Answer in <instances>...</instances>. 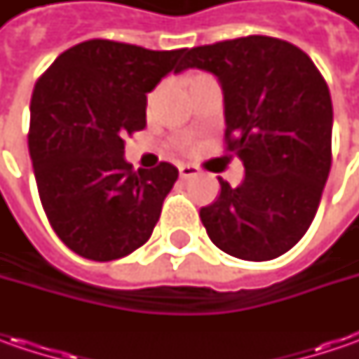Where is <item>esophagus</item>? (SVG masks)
<instances>
[{"mask_svg":"<svg viewBox=\"0 0 359 359\" xmlns=\"http://www.w3.org/2000/svg\"><path fill=\"white\" fill-rule=\"evenodd\" d=\"M200 170L196 168V165H189V163H182L180 165V177L182 180H189V177H194V175H198Z\"/></svg>","mask_w":359,"mask_h":359,"instance_id":"34e87169","label":"esophagus"}]
</instances>
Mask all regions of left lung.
<instances>
[{
    "instance_id": "8db88e82",
    "label": "left lung",
    "mask_w": 359,
    "mask_h": 359,
    "mask_svg": "<svg viewBox=\"0 0 359 359\" xmlns=\"http://www.w3.org/2000/svg\"><path fill=\"white\" fill-rule=\"evenodd\" d=\"M182 67L217 77L228 149L245 168L240 186L219 180V196L200 210L210 240L248 262L285 254L313 222L332 168L324 77L302 49L266 35L187 49Z\"/></svg>"
}]
</instances>
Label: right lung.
I'll use <instances>...</instances> for the list:
<instances>
[{"mask_svg": "<svg viewBox=\"0 0 359 359\" xmlns=\"http://www.w3.org/2000/svg\"><path fill=\"white\" fill-rule=\"evenodd\" d=\"M186 49L90 39L49 65L32 95L29 156L39 200L77 255L111 262L149 240L177 170H131L123 137L145 128L147 93L184 72Z\"/></svg>", "mask_w": 359, "mask_h": 359, "instance_id": "obj_1", "label": "right lung"}]
</instances>
